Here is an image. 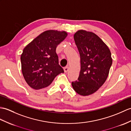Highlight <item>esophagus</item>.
<instances>
[{
	"instance_id": "34e87169",
	"label": "esophagus",
	"mask_w": 131,
	"mask_h": 131,
	"mask_svg": "<svg viewBox=\"0 0 131 131\" xmlns=\"http://www.w3.org/2000/svg\"><path fill=\"white\" fill-rule=\"evenodd\" d=\"M63 70H64V71L65 72H67L69 70V68L68 66H66V67H65L64 68H63Z\"/></svg>"
}]
</instances>
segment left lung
<instances>
[{
	"mask_svg": "<svg viewBox=\"0 0 131 131\" xmlns=\"http://www.w3.org/2000/svg\"><path fill=\"white\" fill-rule=\"evenodd\" d=\"M79 52L81 68L78 80L72 82L78 94L88 96L96 92L107 80L112 64L111 52L95 33L79 30L74 35Z\"/></svg>",
	"mask_w": 131,
	"mask_h": 131,
	"instance_id": "8db88e82",
	"label": "left lung"
}]
</instances>
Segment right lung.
<instances>
[{"instance_id": "obj_1", "label": "right lung", "mask_w": 131, "mask_h": 131, "mask_svg": "<svg viewBox=\"0 0 131 131\" xmlns=\"http://www.w3.org/2000/svg\"><path fill=\"white\" fill-rule=\"evenodd\" d=\"M67 36L65 31L48 30L24 47L20 56L22 72L30 87L35 90L46 88L64 72L59 64L56 49Z\"/></svg>"}]
</instances>
